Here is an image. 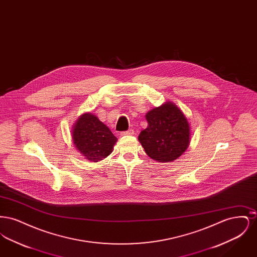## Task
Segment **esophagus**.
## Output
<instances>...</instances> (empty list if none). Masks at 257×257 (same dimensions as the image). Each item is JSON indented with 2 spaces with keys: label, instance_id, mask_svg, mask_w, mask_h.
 Here are the masks:
<instances>
[{
  "label": "esophagus",
  "instance_id": "34e87169",
  "mask_svg": "<svg viewBox=\"0 0 257 257\" xmlns=\"http://www.w3.org/2000/svg\"><path fill=\"white\" fill-rule=\"evenodd\" d=\"M125 135H127V136H132V135H134V130H133V129H129L128 131L121 133V136H125Z\"/></svg>",
  "mask_w": 257,
  "mask_h": 257
}]
</instances>
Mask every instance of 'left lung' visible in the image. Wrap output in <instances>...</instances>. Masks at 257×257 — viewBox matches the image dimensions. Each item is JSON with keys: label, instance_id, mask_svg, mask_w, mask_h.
Listing matches in <instances>:
<instances>
[{"label": "left lung", "instance_id": "1", "mask_svg": "<svg viewBox=\"0 0 257 257\" xmlns=\"http://www.w3.org/2000/svg\"><path fill=\"white\" fill-rule=\"evenodd\" d=\"M148 126L139 135L146 153L160 163L179 158L189 147L191 127L186 115L174 103L167 101L146 114Z\"/></svg>", "mask_w": 257, "mask_h": 257}]
</instances>
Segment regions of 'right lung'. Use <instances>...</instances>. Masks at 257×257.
I'll return each mask as SVG.
<instances>
[{"mask_svg":"<svg viewBox=\"0 0 257 257\" xmlns=\"http://www.w3.org/2000/svg\"><path fill=\"white\" fill-rule=\"evenodd\" d=\"M71 132L74 147L78 152L94 163L108 157L117 142L110 128L91 112L81 114Z\"/></svg>","mask_w":257,"mask_h":257,"instance_id":"obj_1","label":"right lung"}]
</instances>
